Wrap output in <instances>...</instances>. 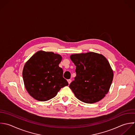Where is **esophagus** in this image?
Returning a JSON list of instances; mask_svg holds the SVG:
<instances>
[{"label":"esophagus","mask_w":135,"mask_h":135,"mask_svg":"<svg viewBox=\"0 0 135 135\" xmlns=\"http://www.w3.org/2000/svg\"><path fill=\"white\" fill-rule=\"evenodd\" d=\"M67 81H68V84H70L71 83V79H68Z\"/></svg>","instance_id":"34e87169"}]
</instances>
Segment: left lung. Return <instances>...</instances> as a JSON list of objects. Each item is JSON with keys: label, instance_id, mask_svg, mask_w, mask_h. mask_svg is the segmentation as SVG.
<instances>
[{"label": "left lung", "instance_id": "left-lung-1", "mask_svg": "<svg viewBox=\"0 0 135 135\" xmlns=\"http://www.w3.org/2000/svg\"><path fill=\"white\" fill-rule=\"evenodd\" d=\"M70 57L76 66V76L69 85L75 96L87 104L102 100L108 93L114 77L107 59L94 52L74 54Z\"/></svg>", "mask_w": 135, "mask_h": 135}]
</instances>
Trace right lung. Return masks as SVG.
Here are the masks:
<instances>
[{
	"mask_svg": "<svg viewBox=\"0 0 135 135\" xmlns=\"http://www.w3.org/2000/svg\"><path fill=\"white\" fill-rule=\"evenodd\" d=\"M62 60L60 55L40 50L25 64L22 78L25 88L34 99L47 101L55 97L60 89L68 85L63 77V70L59 67Z\"/></svg>",
	"mask_w": 135,
	"mask_h": 135,
	"instance_id": "obj_1",
	"label": "right lung"
}]
</instances>
